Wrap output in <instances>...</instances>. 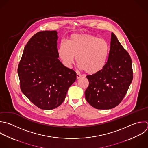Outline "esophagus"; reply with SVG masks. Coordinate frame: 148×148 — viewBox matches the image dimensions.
I'll list each match as a JSON object with an SVG mask.
<instances>
[{
	"label": "esophagus",
	"instance_id": "34e87169",
	"mask_svg": "<svg viewBox=\"0 0 148 148\" xmlns=\"http://www.w3.org/2000/svg\"><path fill=\"white\" fill-rule=\"evenodd\" d=\"M82 75H80V74H79V73H77V75H76V77H77V79H79L80 77H82Z\"/></svg>",
	"mask_w": 148,
	"mask_h": 148
}]
</instances>
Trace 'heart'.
<instances>
[{
  "instance_id": "obj_1",
  "label": "heart",
  "mask_w": 148,
  "mask_h": 148,
  "mask_svg": "<svg viewBox=\"0 0 148 148\" xmlns=\"http://www.w3.org/2000/svg\"><path fill=\"white\" fill-rule=\"evenodd\" d=\"M110 51L107 40L90 34L72 35L66 43H61L58 54L63 64L71 67L75 57L80 69L90 75L100 72L106 65Z\"/></svg>"
}]
</instances>
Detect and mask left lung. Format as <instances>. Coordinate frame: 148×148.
Instances as JSON below:
<instances>
[{
	"label": "left lung",
	"mask_w": 148,
	"mask_h": 148,
	"mask_svg": "<svg viewBox=\"0 0 148 148\" xmlns=\"http://www.w3.org/2000/svg\"><path fill=\"white\" fill-rule=\"evenodd\" d=\"M86 77L89 86L85 91V97L96 109L113 108L125 95L133 77L132 61L113 32L105 66L98 73Z\"/></svg>",
	"instance_id": "1"
}]
</instances>
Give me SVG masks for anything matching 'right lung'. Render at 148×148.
I'll return each instance as SVG.
<instances>
[{"label":"right lung","mask_w":148,"mask_h":148,"mask_svg":"<svg viewBox=\"0 0 148 148\" xmlns=\"http://www.w3.org/2000/svg\"><path fill=\"white\" fill-rule=\"evenodd\" d=\"M56 31L39 32L25 46L18 67L23 93L38 108L53 109L65 100L76 72L59 60Z\"/></svg>","instance_id":"1"}]
</instances>
